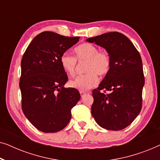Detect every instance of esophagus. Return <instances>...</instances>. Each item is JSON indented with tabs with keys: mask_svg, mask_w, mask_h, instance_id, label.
<instances>
[{
	"mask_svg": "<svg viewBox=\"0 0 160 160\" xmlns=\"http://www.w3.org/2000/svg\"><path fill=\"white\" fill-rule=\"evenodd\" d=\"M80 94H81V96H82V98L83 96L86 94V92H83V91H80Z\"/></svg>",
	"mask_w": 160,
	"mask_h": 160,
	"instance_id": "obj_1",
	"label": "esophagus"
}]
</instances>
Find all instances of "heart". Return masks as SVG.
Segmentation results:
<instances>
[{"label":"heart","instance_id":"1","mask_svg":"<svg viewBox=\"0 0 160 160\" xmlns=\"http://www.w3.org/2000/svg\"><path fill=\"white\" fill-rule=\"evenodd\" d=\"M76 58L68 52L60 57V64L63 71L70 76H74L78 62H86L84 71L87 73L70 81V86L80 91H87L95 87L98 76H103L111 68V58L106 52L99 51L98 48L90 43H84L75 49Z\"/></svg>","mask_w":160,"mask_h":160}]
</instances>
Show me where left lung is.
Masks as SVG:
<instances>
[{
	"label": "left lung",
	"instance_id": "8db88e82",
	"mask_svg": "<svg viewBox=\"0 0 160 160\" xmlns=\"http://www.w3.org/2000/svg\"><path fill=\"white\" fill-rule=\"evenodd\" d=\"M86 41L104 48L111 58L109 71L92 92V115L102 128L123 130L141 110L145 80L141 55L130 39L119 32H107ZM103 88L110 93H101Z\"/></svg>",
	"mask_w": 160,
	"mask_h": 160
}]
</instances>
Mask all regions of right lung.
<instances>
[{"instance_id": "1", "label": "right lung", "mask_w": 160, "mask_h": 160, "mask_svg": "<svg viewBox=\"0 0 160 160\" xmlns=\"http://www.w3.org/2000/svg\"><path fill=\"white\" fill-rule=\"evenodd\" d=\"M79 38L42 32L32 39L22 59V108L41 132H55L65 128L71 120L72 108L80 100L77 89L64 87L68 76L60 61Z\"/></svg>"}]
</instances>
